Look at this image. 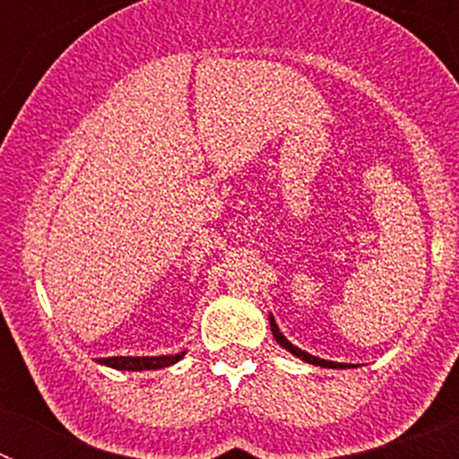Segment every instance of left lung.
<instances>
[{
  "instance_id": "left-lung-1",
  "label": "left lung",
  "mask_w": 459,
  "mask_h": 459,
  "mask_svg": "<svg viewBox=\"0 0 459 459\" xmlns=\"http://www.w3.org/2000/svg\"><path fill=\"white\" fill-rule=\"evenodd\" d=\"M269 324H271V333H273L275 342H278L280 347H282V350H287V351H290V354H294L296 359L306 360V363H310V366H319V368H331V370H347V368H356L354 363H335V360L319 359V356H312V354H307V351L299 350V347H296V344H291L290 340L285 338V335L280 333V328H278V324H275L273 315H269Z\"/></svg>"
}]
</instances>
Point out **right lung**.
I'll use <instances>...</instances> for the list:
<instances>
[{"instance_id": "obj_1", "label": "right lung", "mask_w": 459, "mask_h": 459, "mask_svg": "<svg viewBox=\"0 0 459 459\" xmlns=\"http://www.w3.org/2000/svg\"><path fill=\"white\" fill-rule=\"evenodd\" d=\"M186 356V350L179 354H163V356H109V359H99L100 366H108L112 370L126 372H142V370H160L179 363Z\"/></svg>"}]
</instances>
